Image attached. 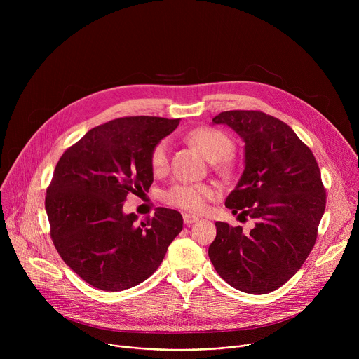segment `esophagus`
Instances as JSON below:
<instances>
[{"instance_id":"1","label":"esophagus","mask_w":359,"mask_h":359,"mask_svg":"<svg viewBox=\"0 0 359 359\" xmlns=\"http://www.w3.org/2000/svg\"><path fill=\"white\" fill-rule=\"evenodd\" d=\"M183 222H184V224L190 226V224H193V223H197V222H198V217H197V216H193V215L184 213V215H183Z\"/></svg>"}]
</instances>
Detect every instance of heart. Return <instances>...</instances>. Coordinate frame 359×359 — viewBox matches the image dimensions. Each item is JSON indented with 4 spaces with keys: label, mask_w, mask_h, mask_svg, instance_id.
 Returning a JSON list of instances; mask_svg holds the SVG:
<instances>
[{
    "label": "heart",
    "mask_w": 359,
    "mask_h": 359,
    "mask_svg": "<svg viewBox=\"0 0 359 359\" xmlns=\"http://www.w3.org/2000/svg\"><path fill=\"white\" fill-rule=\"evenodd\" d=\"M187 140L210 162H219L217 169L223 175L231 172L230 163L226 159L233 151V140L222 130L213 128H197L187 135ZM169 165V144L161 140L150 151V168L153 173L161 175L166 172ZM217 190L212 184H186L179 183L163 193V198L172 206L189 212H198L208 200L215 198Z\"/></svg>",
    "instance_id": "heart-1"
}]
</instances>
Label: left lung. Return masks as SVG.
<instances>
[{
    "label": "left lung",
    "mask_w": 359,
    "mask_h": 359,
    "mask_svg": "<svg viewBox=\"0 0 359 359\" xmlns=\"http://www.w3.org/2000/svg\"><path fill=\"white\" fill-rule=\"evenodd\" d=\"M244 142V170L226 208L248 216L244 233L217 222L209 257L219 276L248 294H267L287 283L311 252L325 210L318 163L283 121L259 111H227L213 118Z\"/></svg>",
    "instance_id": "8db88e82"
}]
</instances>
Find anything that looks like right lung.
Segmentation results:
<instances>
[{"instance_id":"1","label":"right lung","mask_w":359,"mask_h":359,"mask_svg":"<svg viewBox=\"0 0 359 359\" xmlns=\"http://www.w3.org/2000/svg\"><path fill=\"white\" fill-rule=\"evenodd\" d=\"M180 119L121 118L85 133L61 156L45 210L62 260L83 281L104 291L132 288L158 270L183 229L179 212L158 208L137 222L123 213L129 193L153 183L150 151Z\"/></svg>"}]
</instances>
